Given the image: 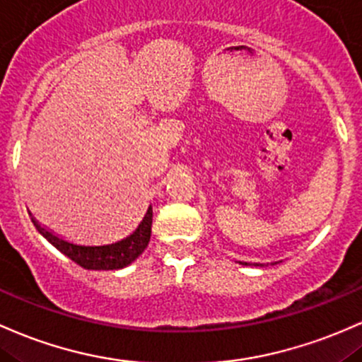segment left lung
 Here are the masks:
<instances>
[{"label":"left lung","mask_w":362,"mask_h":362,"mask_svg":"<svg viewBox=\"0 0 362 362\" xmlns=\"http://www.w3.org/2000/svg\"><path fill=\"white\" fill-rule=\"evenodd\" d=\"M240 264H245V266H247V263H240ZM256 266H259V264H256Z\"/></svg>","instance_id":"1"}]
</instances>
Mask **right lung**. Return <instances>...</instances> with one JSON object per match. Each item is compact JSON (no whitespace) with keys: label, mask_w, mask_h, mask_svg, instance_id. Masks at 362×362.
<instances>
[{"label":"right lung","mask_w":362,"mask_h":362,"mask_svg":"<svg viewBox=\"0 0 362 362\" xmlns=\"http://www.w3.org/2000/svg\"><path fill=\"white\" fill-rule=\"evenodd\" d=\"M30 220H33L37 232L51 245H54L59 252L70 257L71 261H75V263L81 264L86 269H105L106 272V269L125 268V266L134 263L144 252V249L148 247L151 239V225H153V206H149L142 221L130 235L123 237V239L117 242H111V244L101 245L75 244V242L63 239V237L47 230L46 226H42L35 220L33 214H30Z\"/></svg>","instance_id":"1"}]
</instances>
